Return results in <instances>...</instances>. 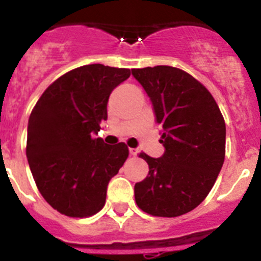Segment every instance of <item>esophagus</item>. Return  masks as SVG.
<instances>
[{
  "mask_svg": "<svg viewBox=\"0 0 261 261\" xmlns=\"http://www.w3.org/2000/svg\"><path fill=\"white\" fill-rule=\"evenodd\" d=\"M129 154H130V155H132V156H136L138 154V149H135V147H130V149H129Z\"/></svg>",
  "mask_w": 261,
  "mask_h": 261,
  "instance_id": "esophagus-1",
  "label": "esophagus"
}]
</instances>
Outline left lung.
Wrapping results in <instances>:
<instances>
[{
	"label": "left lung",
	"instance_id": "left-lung-1",
	"mask_svg": "<svg viewBox=\"0 0 261 261\" xmlns=\"http://www.w3.org/2000/svg\"><path fill=\"white\" fill-rule=\"evenodd\" d=\"M162 126L161 158L140 156L149 175L135 186L138 208L156 217H177L201 204L225 161L226 125L206 87L181 69H132Z\"/></svg>",
	"mask_w": 261,
	"mask_h": 261
}]
</instances>
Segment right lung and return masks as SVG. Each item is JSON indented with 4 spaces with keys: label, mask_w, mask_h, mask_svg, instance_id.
I'll use <instances>...</instances> for the list:
<instances>
[{
    "label": "right lung",
    "mask_w": 261,
    "mask_h": 261,
    "mask_svg": "<svg viewBox=\"0 0 261 261\" xmlns=\"http://www.w3.org/2000/svg\"><path fill=\"white\" fill-rule=\"evenodd\" d=\"M129 75V69L102 64L73 69L45 90L30 115V170L41 196L61 214L84 218L105 206L108 183L129 150L94 135L107 120L110 94Z\"/></svg>",
    "instance_id": "right-lung-1"
}]
</instances>
